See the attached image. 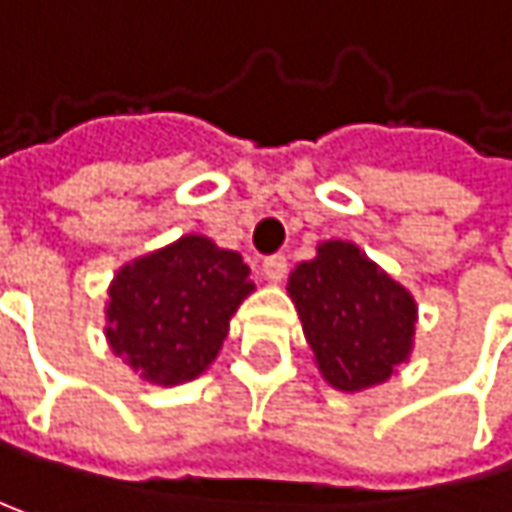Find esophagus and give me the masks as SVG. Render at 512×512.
Listing matches in <instances>:
<instances>
[{
	"instance_id": "obj_1",
	"label": "esophagus",
	"mask_w": 512,
	"mask_h": 512,
	"mask_svg": "<svg viewBox=\"0 0 512 512\" xmlns=\"http://www.w3.org/2000/svg\"><path fill=\"white\" fill-rule=\"evenodd\" d=\"M285 274H288V262H285L282 256H268V259L262 262V276H265V279L282 282Z\"/></svg>"
}]
</instances>
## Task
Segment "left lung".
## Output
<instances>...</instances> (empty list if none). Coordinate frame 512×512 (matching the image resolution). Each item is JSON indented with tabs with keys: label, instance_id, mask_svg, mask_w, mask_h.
<instances>
[{
	"label": "left lung",
	"instance_id": "left-lung-1",
	"mask_svg": "<svg viewBox=\"0 0 512 512\" xmlns=\"http://www.w3.org/2000/svg\"><path fill=\"white\" fill-rule=\"evenodd\" d=\"M288 297L320 376L358 393L387 382L414 352L417 300L352 241H320L288 276Z\"/></svg>",
	"mask_w": 512,
	"mask_h": 512
}]
</instances>
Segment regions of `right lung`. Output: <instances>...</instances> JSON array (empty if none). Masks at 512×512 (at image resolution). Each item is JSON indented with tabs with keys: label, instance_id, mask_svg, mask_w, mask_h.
Wrapping results in <instances>:
<instances>
[{
	"label": "right lung",
	"instance_id": "obj_1",
	"mask_svg": "<svg viewBox=\"0 0 512 512\" xmlns=\"http://www.w3.org/2000/svg\"><path fill=\"white\" fill-rule=\"evenodd\" d=\"M256 291L236 250L189 233L122 265L104 306V338L139 379L192 382L218 358L230 320Z\"/></svg>",
	"mask_w": 512,
	"mask_h": 512
}]
</instances>
